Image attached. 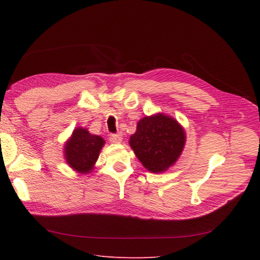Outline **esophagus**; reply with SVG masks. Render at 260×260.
<instances>
[{"instance_id": "1", "label": "esophagus", "mask_w": 260, "mask_h": 260, "mask_svg": "<svg viewBox=\"0 0 260 260\" xmlns=\"http://www.w3.org/2000/svg\"><path fill=\"white\" fill-rule=\"evenodd\" d=\"M123 141V135L121 134H113L110 135V142L114 143V144H119Z\"/></svg>"}]
</instances>
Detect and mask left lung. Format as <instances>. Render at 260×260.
<instances>
[{
	"label": "left lung",
	"mask_w": 260,
	"mask_h": 260,
	"mask_svg": "<svg viewBox=\"0 0 260 260\" xmlns=\"http://www.w3.org/2000/svg\"><path fill=\"white\" fill-rule=\"evenodd\" d=\"M186 134L178 120L163 113L145 116L137 121L129 146L143 167L163 173L178 162L184 150Z\"/></svg>",
	"instance_id": "left-lung-1"
}]
</instances>
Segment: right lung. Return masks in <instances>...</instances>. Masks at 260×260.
Here are the masks:
<instances>
[{"instance_id":"right-lung-1","label":"right lung","mask_w":260,"mask_h":260,"mask_svg":"<svg viewBox=\"0 0 260 260\" xmlns=\"http://www.w3.org/2000/svg\"><path fill=\"white\" fill-rule=\"evenodd\" d=\"M104 145L105 140L102 136L90 134L84 127H76L64 143L63 156L77 173L88 174L95 168Z\"/></svg>"}]
</instances>
